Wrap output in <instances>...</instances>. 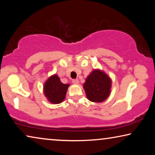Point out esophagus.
<instances>
[{
    "instance_id": "obj_1",
    "label": "esophagus",
    "mask_w": 155,
    "mask_h": 155,
    "mask_svg": "<svg viewBox=\"0 0 155 155\" xmlns=\"http://www.w3.org/2000/svg\"><path fill=\"white\" fill-rule=\"evenodd\" d=\"M73 83L75 84H78V83H79V81H78V79H74V80H73Z\"/></svg>"
}]
</instances>
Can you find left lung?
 <instances>
[{
	"instance_id": "left-lung-1",
	"label": "left lung",
	"mask_w": 155,
	"mask_h": 155,
	"mask_svg": "<svg viewBox=\"0 0 155 155\" xmlns=\"http://www.w3.org/2000/svg\"><path fill=\"white\" fill-rule=\"evenodd\" d=\"M111 80L105 72L94 69L83 84L87 98L92 102H103L111 94Z\"/></svg>"
}]
</instances>
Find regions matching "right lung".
Here are the masks:
<instances>
[{
  "mask_svg": "<svg viewBox=\"0 0 155 155\" xmlns=\"http://www.w3.org/2000/svg\"><path fill=\"white\" fill-rule=\"evenodd\" d=\"M70 84H63L56 74L50 76L44 84V94L51 104H58L63 101Z\"/></svg>",
  "mask_w": 155,
  "mask_h": 155,
  "instance_id": "1",
  "label": "right lung"
}]
</instances>
